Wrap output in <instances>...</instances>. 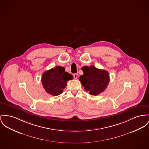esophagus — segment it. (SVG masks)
Here are the masks:
<instances>
[{"instance_id": "obj_1", "label": "esophagus", "mask_w": 149, "mask_h": 149, "mask_svg": "<svg viewBox=\"0 0 149 149\" xmlns=\"http://www.w3.org/2000/svg\"><path fill=\"white\" fill-rule=\"evenodd\" d=\"M73 77L74 79H77L78 77V74L77 73H74L73 74Z\"/></svg>"}]
</instances>
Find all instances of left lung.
<instances>
[{
  "instance_id": "obj_1",
  "label": "left lung",
  "mask_w": 149,
  "mask_h": 149,
  "mask_svg": "<svg viewBox=\"0 0 149 149\" xmlns=\"http://www.w3.org/2000/svg\"><path fill=\"white\" fill-rule=\"evenodd\" d=\"M82 70L84 74L79 77V80L90 95H97L106 89L110 80L107 71L98 69L94 65L85 66Z\"/></svg>"
}]
</instances>
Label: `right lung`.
<instances>
[{
  "label": "right lung",
  "mask_w": 149,
  "mask_h": 149,
  "mask_svg": "<svg viewBox=\"0 0 149 149\" xmlns=\"http://www.w3.org/2000/svg\"><path fill=\"white\" fill-rule=\"evenodd\" d=\"M72 79V75L65 72L64 67L57 66L44 72L41 81L46 91L53 96H56L63 93L67 81Z\"/></svg>",
  "instance_id": "1"
}]
</instances>
